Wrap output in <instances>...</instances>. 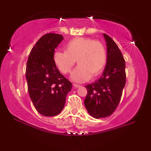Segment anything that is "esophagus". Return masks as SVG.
<instances>
[{
	"instance_id": "1",
	"label": "esophagus",
	"mask_w": 151,
	"mask_h": 151,
	"mask_svg": "<svg viewBox=\"0 0 151 151\" xmlns=\"http://www.w3.org/2000/svg\"><path fill=\"white\" fill-rule=\"evenodd\" d=\"M73 86L74 88H79L80 87V85H79V84H73Z\"/></svg>"
}]
</instances>
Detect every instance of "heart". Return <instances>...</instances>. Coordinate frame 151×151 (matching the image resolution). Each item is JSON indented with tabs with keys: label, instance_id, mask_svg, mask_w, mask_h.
I'll return each instance as SVG.
<instances>
[{
	"label": "heart",
	"instance_id": "obj_1",
	"mask_svg": "<svg viewBox=\"0 0 151 151\" xmlns=\"http://www.w3.org/2000/svg\"><path fill=\"white\" fill-rule=\"evenodd\" d=\"M53 60L58 70L63 74L70 73L75 65H79L71 75L72 80L84 82L103 72L106 62L104 45L89 37H76L67 42L65 51H55Z\"/></svg>",
	"mask_w": 151,
	"mask_h": 151
}]
</instances>
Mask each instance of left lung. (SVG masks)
I'll use <instances>...</instances> for the list:
<instances>
[{
    "instance_id": "left-lung-1",
    "label": "left lung",
    "mask_w": 151,
    "mask_h": 151,
    "mask_svg": "<svg viewBox=\"0 0 151 151\" xmlns=\"http://www.w3.org/2000/svg\"><path fill=\"white\" fill-rule=\"evenodd\" d=\"M107 47L106 65L101 77L85 86L87 94L84 106L95 119L108 117L120 102L126 84V63L121 50L106 34H103Z\"/></svg>"
}]
</instances>
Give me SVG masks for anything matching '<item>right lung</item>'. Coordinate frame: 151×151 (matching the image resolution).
Segmentation results:
<instances>
[{
    "mask_svg": "<svg viewBox=\"0 0 151 151\" xmlns=\"http://www.w3.org/2000/svg\"><path fill=\"white\" fill-rule=\"evenodd\" d=\"M63 40L60 34L43 35L31 50L26 65L29 95L36 110L45 116L62 111L72 89V83L60 73L53 60L55 49Z\"/></svg>",
    "mask_w": 151,
    "mask_h": 151,
    "instance_id": "obj_1",
    "label": "right lung"
}]
</instances>
